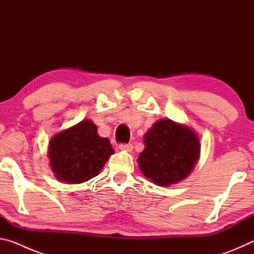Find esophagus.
<instances>
[{
	"instance_id": "esophagus-1",
	"label": "esophagus",
	"mask_w": 254,
	"mask_h": 254,
	"mask_svg": "<svg viewBox=\"0 0 254 254\" xmlns=\"http://www.w3.org/2000/svg\"><path fill=\"white\" fill-rule=\"evenodd\" d=\"M119 149L122 150V151H126V152H131L133 150V145L132 144H120Z\"/></svg>"
}]
</instances>
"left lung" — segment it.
I'll list each match as a JSON object with an SVG mask.
<instances>
[{
    "mask_svg": "<svg viewBox=\"0 0 254 254\" xmlns=\"http://www.w3.org/2000/svg\"><path fill=\"white\" fill-rule=\"evenodd\" d=\"M144 150L137 158L144 177L161 187L186 179L199 159L197 133L169 119L158 120L144 136Z\"/></svg>",
    "mask_w": 254,
    "mask_h": 254,
    "instance_id": "left-lung-1",
    "label": "left lung"
}]
</instances>
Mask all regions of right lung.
<instances>
[{"label":"right lung","mask_w":254,"mask_h":254,"mask_svg":"<svg viewBox=\"0 0 254 254\" xmlns=\"http://www.w3.org/2000/svg\"><path fill=\"white\" fill-rule=\"evenodd\" d=\"M114 153L110 140L98 135L97 127L86 119L51 137L50 168L58 182L81 184L100 174Z\"/></svg>","instance_id":"right-lung-1"}]
</instances>
